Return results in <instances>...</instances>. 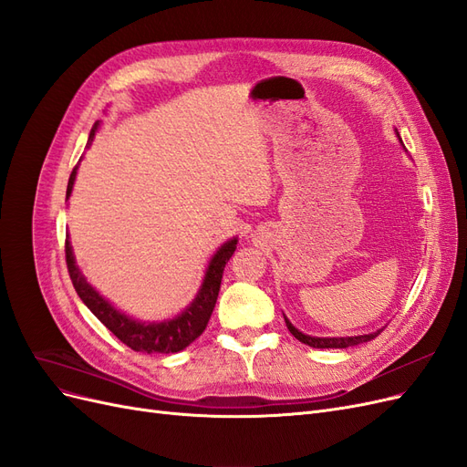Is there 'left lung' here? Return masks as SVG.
<instances>
[{"label":"left lung","mask_w":467,"mask_h":467,"mask_svg":"<svg viewBox=\"0 0 467 467\" xmlns=\"http://www.w3.org/2000/svg\"><path fill=\"white\" fill-rule=\"evenodd\" d=\"M400 136V134H398ZM286 321V327L288 331L298 338V341H302L304 345H309L314 348H347V347H355V345H360V343H368L372 341L374 337H378V333H368V335H358V337H327V338H321V337H309V335H304L300 333L298 329L294 327V325L285 317Z\"/></svg>","instance_id":"obj_1"}]
</instances>
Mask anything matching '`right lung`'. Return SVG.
Instances as JSON below:
<instances>
[{
  "label": "right lung",
  "instance_id": "1",
  "mask_svg": "<svg viewBox=\"0 0 467 467\" xmlns=\"http://www.w3.org/2000/svg\"><path fill=\"white\" fill-rule=\"evenodd\" d=\"M95 130H97V122L89 132L88 146L93 142ZM76 173H78V165L74 167L72 175H69L66 196L72 194ZM235 245H237V239H232V242L223 244L218 249V253L212 257L208 265L202 288L199 294H196L194 302L179 317L161 321V323H142V321L126 317L124 314L117 312V309L112 307L105 298H101V296L88 285L86 278H83V275L79 273L74 253H72V245H69L67 237H66V265H67L69 278H72V285L81 302L91 309L93 316L101 321L105 327L119 338V341H122L126 347L136 352H146V355H169V352H179L185 347H189L194 338L201 337L202 331L206 329L208 319L212 312H214V306L218 300L225 263H228L230 257L234 255Z\"/></svg>",
  "mask_w": 467,
  "mask_h": 467
}]
</instances>
